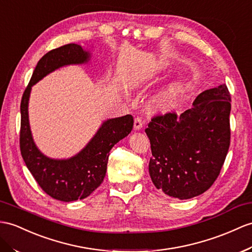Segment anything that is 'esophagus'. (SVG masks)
Masks as SVG:
<instances>
[{"mask_svg": "<svg viewBox=\"0 0 252 252\" xmlns=\"http://www.w3.org/2000/svg\"><path fill=\"white\" fill-rule=\"evenodd\" d=\"M133 127H134V130L142 129V127H143V121H142V119H141V118H136V119H134Z\"/></svg>", "mask_w": 252, "mask_h": 252, "instance_id": "1", "label": "esophagus"}]
</instances>
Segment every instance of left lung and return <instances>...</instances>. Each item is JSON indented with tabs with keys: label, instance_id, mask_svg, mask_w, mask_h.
Returning a JSON list of instances; mask_svg holds the SVG:
<instances>
[{
	"label": "left lung",
	"instance_id": "1",
	"mask_svg": "<svg viewBox=\"0 0 252 252\" xmlns=\"http://www.w3.org/2000/svg\"><path fill=\"white\" fill-rule=\"evenodd\" d=\"M231 96L225 84L202 92L181 115L156 116L145 129L151 142L149 172L157 189L187 200L210 188L230 146Z\"/></svg>",
	"mask_w": 252,
	"mask_h": 252
}]
</instances>
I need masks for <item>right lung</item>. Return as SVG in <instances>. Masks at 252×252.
I'll return each mask as SVG.
<instances>
[{"mask_svg":"<svg viewBox=\"0 0 252 252\" xmlns=\"http://www.w3.org/2000/svg\"><path fill=\"white\" fill-rule=\"evenodd\" d=\"M93 48V45L85 49L81 45L68 44L46 53L36 65L21 100L20 151L23 160L41 189L51 198L63 202L88 198L100 186L106 176L109 152L133 127L130 114L103 121L87 145L69 158L48 157L36 145L29 120L32 87L62 67L89 64Z\"/></svg>","mask_w":252,"mask_h":252,"instance_id":"1","label":"right lung"}]
</instances>
